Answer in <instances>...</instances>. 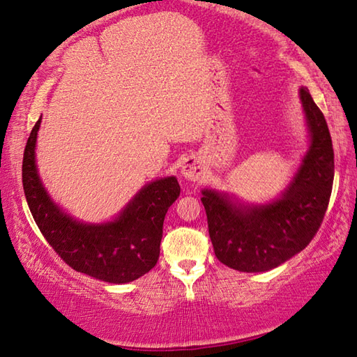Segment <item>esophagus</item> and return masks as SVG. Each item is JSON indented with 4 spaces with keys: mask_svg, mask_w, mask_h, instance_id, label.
<instances>
[{
    "mask_svg": "<svg viewBox=\"0 0 357 357\" xmlns=\"http://www.w3.org/2000/svg\"><path fill=\"white\" fill-rule=\"evenodd\" d=\"M181 173H183L184 178L187 179L198 181L201 178V174H203V170H201V167L198 165V162L195 159H189L184 162L183 168H181Z\"/></svg>",
    "mask_w": 357,
    "mask_h": 357,
    "instance_id": "34e87169",
    "label": "esophagus"
}]
</instances>
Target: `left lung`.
Instances as JSON below:
<instances>
[{
    "label": "left lung",
    "mask_w": 357,
    "mask_h": 357,
    "mask_svg": "<svg viewBox=\"0 0 357 357\" xmlns=\"http://www.w3.org/2000/svg\"><path fill=\"white\" fill-rule=\"evenodd\" d=\"M310 148L294 183L275 203L236 206L204 190L203 203L213 252L222 264L246 273L267 271L306 248L321 226L334 181V150L323 112L307 89L300 90Z\"/></svg>",
    "instance_id": "1"
}]
</instances>
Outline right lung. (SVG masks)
<instances>
[{"label":"right lung","instance_id":"obj_1","mask_svg":"<svg viewBox=\"0 0 357 357\" xmlns=\"http://www.w3.org/2000/svg\"><path fill=\"white\" fill-rule=\"evenodd\" d=\"M40 119L24 148L22 179L34 222L61 259L96 280L125 284L148 273L158 264L164 218L181 187L174 176L145 185L120 213L106 225H82L63 213L45 192L36 168L34 148Z\"/></svg>","mask_w":357,"mask_h":357}]
</instances>
